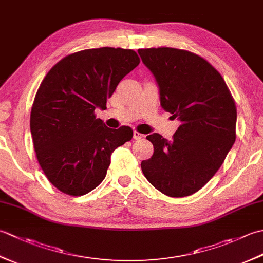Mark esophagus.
Returning <instances> with one entry per match:
<instances>
[{
    "label": "esophagus",
    "instance_id": "obj_1",
    "mask_svg": "<svg viewBox=\"0 0 263 263\" xmlns=\"http://www.w3.org/2000/svg\"><path fill=\"white\" fill-rule=\"evenodd\" d=\"M133 138H135L136 140H140V139L143 138V135H141V133L138 131H133Z\"/></svg>",
    "mask_w": 263,
    "mask_h": 263
}]
</instances>
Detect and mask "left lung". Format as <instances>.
<instances>
[{
    "instance_id": "left-lung-1",
    "label": "left lung",
    "mask_w": 263,
    "mask_h": 263,
    "mask_svg": "<svg viewBox=\"0 0 263 263\" xmlns=\"http://www.w3.org/2000/svg\"><path fill=\"white\" fill-rule=\"evenodd\" d=\"M159 86L160 105L181 122L172 141L147 136L152 158L141 168L152 185L172 198L203 187L236 139L237 110L224 78L208 61L185 49H138Z\"/></svg>"
}]
</instances>
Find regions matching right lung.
Wrapping results in <instances>:
<instances>
[{"mask_svg":"<svg viewBox=\"0 0 263 263\" xmlns=\"http://www.w3.org/2000/svg\"><path fill=\"white\" fill-rule=\"evenodd\" d=\"M140 63L133 49L102 47L66 55L48 71L33 99L30 131L36 157L53 185L87 194L106 176L114 150L130 141V126L109 128L95 109Z\"/></svg>","mask_w":263,"mask_h":263,"instance_id":"1","label":"right lung"}]
</instances>
